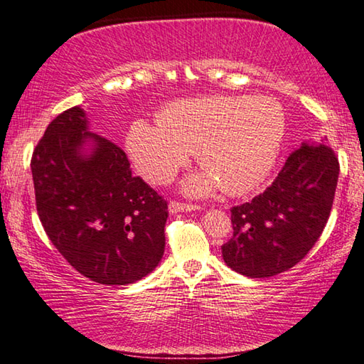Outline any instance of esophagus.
<instances>
[{
	"label": "esophagus",
	"mask_w": 364,
	"mask_h": 364,
	"mask_svg": "<svg viewBox=\"0 0 364 364\" xmlns=\"http://www.w3.org/2000/svg\"><path fill=\"white\" fill-rule=\"evenodd\" d=\"M197 208H199V205H194V204H183V202H178V200H171L170 205H168L170 213L193 212V210H197Z\"/></svg>",
	"instance_id": "34e87169"
}]
</instances>
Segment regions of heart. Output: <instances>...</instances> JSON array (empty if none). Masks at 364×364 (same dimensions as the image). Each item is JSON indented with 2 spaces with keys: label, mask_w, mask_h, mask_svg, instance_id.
Listing matches in <instances>:
<instances>
[{
  "label": "heart",
  "mask_w": 364,
  "mask_h": 364,
  "mask_svg": "<svg viewBox=\"0 0 364 364\" xmlns=\"http://www.w3.org/2000/svg\"><path fill=\"white\" fill-rule=\"evenodd\" d=\"M286 117L268 96H202L175 101L157 115V125L136 120L127 134V152L147 181L168 183L196 151L205 170L186 181L191 194L221 186L242 196L260 186L281 151Z\"/></svg>",
  "instance_id": "1"
}]
</instances>
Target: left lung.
<instances>
[{"label": "left lung", "mask_w": 364, "mask_h": 364, "mask_svg": "<svg viewBox=\"0 0 364 364\" xmlns=\"http://www.w3.org/2000/svg\"><path fill=\"white\" fill-rule=\"evenodd\" d=\"M337 178L331 146L301 144L262 194L231 208L232 237L221 245L225 263L249 278L295 267L328 223Z\"/></svg>", "instance_id": "8db88e82"}]
</instances>
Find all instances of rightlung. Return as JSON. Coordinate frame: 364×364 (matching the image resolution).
<instances>
[{
	"label": "right lung",
	"mask_w": 364,
	"mask_h": 364,
	"mask_svg": "<svg viewBox=\"0 0 364 364\" xmlns=\"http://www.w3.org/2000/svg\"><path fill=\"white\" fill-rule=\"evenodd\" d=\"M88 139L94 149L83 154ZM30 165L41 225L78 273L125 286L162 260L167 200L132 175L123 149L88 132L83 109H67L49 123Z\"/></svg>",
	"instance_id": "obj_1"
}]
</instances>
